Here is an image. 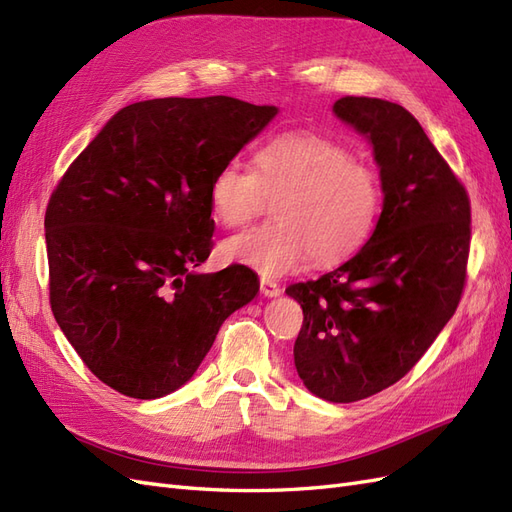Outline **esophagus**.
Wrapping results in <instances>:
<instances>
[{
	"instance_id": "obj_1",
	"label": "esophagus",
	"mask_w": 512,
	"mask_h": 512,
	"mask_svg": "<svg viewBox=\"0 0 512 512\" xmlns=\"http://www.w3.org/2000/svg\"><path fill=\"white\" fill-rule=\"evenodd\" d=\"M260 292L265 294V297H277V294L282 292V288L275 280H269V277H260Z\"/></svg>"
}]
</instances>
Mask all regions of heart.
Segmentation results:
<instances>
[{"instance_id": "heart-1", "label": "heart", "mask_w": 512, "mask_h": 512, "mask_svg": "<svg viewBox=\"0 0 512 512\" xmlns=\"http://www.w3.org/2000/svg\"><path fill=\"white\" fill-rule=\"evenodd\" d=\"M269 203L275 222L230 237L222 256L282 275L307 258L333 265L359 250L378 220L382 188L374 168L331 138L286 132L256 151L254 173L228 162L209 183L211 213L226 228L250 224Z\"/></svg>"}]
</instances>
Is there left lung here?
<instances>
[{
	"label": "left lung",
	"instance_id": "left-lung-1",
	"mask_svg": "<svg viewBox=\"0 0 512 512\" xmlns=\"http://www.w3.org/2000/svg\"><path fill=\"white\" fill-rule=\"evenodd\" d=\"M333 111L374 145L382 213L359 254L286 292L303 309L299 378L350 404L404 378L453 318L472 228L466 188L404 106L346 96Z\"/></svg>",
	"mask_w": 512,
	"mask_h": 512
}]
</instances>
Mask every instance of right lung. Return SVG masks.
I'll return each mask as SVG.
<instances>
[{
	"label": "right lung",
	"mask_w": 512,
	"mask_h": 512,
	"mask_svg": "<svg viewBox=\"0 0 512 512\" xmlns=\"http://www.w3.org/2000/svg\"><path fill=\"white\" fill-rule=\"evenodd\" d=\"M275 115L228 96L130 104L53 190L44 215L53 316L91 374L121 395L177 391L222 322L256 297L245 265L192 269L213 247V175Z\"/></svg>",
	"instance_id": "1"
}]
</instances>
